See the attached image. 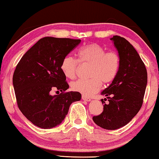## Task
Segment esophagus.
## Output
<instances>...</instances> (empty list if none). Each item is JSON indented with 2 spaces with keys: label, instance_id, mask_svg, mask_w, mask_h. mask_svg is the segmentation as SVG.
Instances as JSON below:
<instances>
[{
  "label": "esophagus",
  "instance_id": "esophagus-1",
  "mask_svg": "<svg viewBox=\"0 0 159 159\" xmlns=\"http://www.w3.org/2000/svg\"><path fill=\"white\" fill-rule=\"evenodd\" d=\"M82 99L84 100H85V101H88V102H89L91 100V98L88 97V96H85V95H82Z\"/></svg>",
  "mask_w": 159,
  "mask_h": 159
}]
</instances>
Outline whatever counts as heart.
<instances>
[{
    "label": "heart",
    "instance_id": "b5f03b06",
    "mask_svg": "<svg viewBox=\"0 0 159 159\" xmlns=\"http://www.w3.org/2000/svg\"><path fill=\"white\" fill-rule=\"evenodd\" d=\"M79 61L91 64L89 79H79L71 83L74 91L90 95L100 90L103 84H109L114 80L119 72L120 57L115 52H107L98 44H89L82 47L79 51ZM79 61L71 56H66L62 60L61 69L68 79H74L76 75Z\"/></svg>",
    "mask_w": 159,
    "mask_h": 159
}]
</instances>
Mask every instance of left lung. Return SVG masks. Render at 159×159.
Masks as SVG:
<instances>
[{
  "label": "left lung",
  "instance_id": "obj_1",
  "mask_svg": "<svg viewBox=\"0 0 159 159\" xmlns=\"http://www.w3.org/2000/svg\"><path fill=\"white\" fill-rule=\"evenodd\" d=\"M110 39L120 57V67L112 84L101 92L109 102L105 104L101 100L103 112L93 120L103 129L115 130L128 124L142 107L147 71L137 52L127 39L117 35Z\"/></svg>",
  "mask_w": 159,
  "mask_h": 159
}]
</instances>
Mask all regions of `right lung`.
Returning <instances> with one entry per match:
<instances>
[{
  "label": "right lung",
  "instance_id": "1",
  "mask_svg": "<svg viewBox=\"0 0 159 159\" xmlns=\"http://www.w3.org/2000/svg\"><path fill=\"white\" fill-rule=\"evenodd\" d=\"M80 39L46 37L23 55L12 77L17 106L32 124L42 129L59 125L70 104L81 99L79 92H65L69 85L61 69L62 60ZM62 93L52 96L53 90Z\"/></svg>",
  "mask_w": 159,
  "mask_h": 159
}]
</instances>
